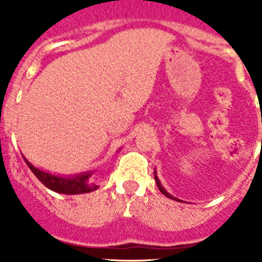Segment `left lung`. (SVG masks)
Listing matches in <instances>:
<instances>
[{
    "label": "left lung",
    "instance_id": "left-lung-1",
    "mask_svg": "<svg viewBox=\"0 0 262 262\" xmlns=\"http://www.w3.org/2000/svg\"><path fill=\"white\" fill-rule=\"evenodd\" d=\"M155 181H156V185H158L159 190H160V191H161V194H164L165 196H168V198H169V199H174V200H178V199H176V198H173L172 195H170V194H168L167 191H165V189H164V187H163V186H161L160 181H159V178L156 177V176H155Z\"/></svg>",
    "mask_w": 262,
    "mask_h": 262
}]
</instances>
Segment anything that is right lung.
Wrapping results in <instances>:
<instances>
[{"label":"right lung","mask_w":262,"mask_h":262,"mask_svg":"<svg viewBox=\"0 0 262 262\" xmlns=\"http://www.w3.org/2000/svg\"><path fill=\"white\" fill-rule=\"evenodd\" d=\"M26 160L27 165L29 167V169L33 172V174L41 181V182L45 185L48 189L53 190L55 192H59V194H67V195H75V194H85V192L94 191L98 189L97 185L90 182V176L92 173H85V174L77 176V177L73 178H63V177H57V176H53L50 173L42 172V170L35 168L31 163Z\"/></svg>","instance_id":"add662e5"}]
</instances>
